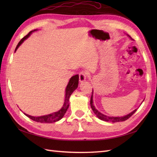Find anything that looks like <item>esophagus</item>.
I'll use <instances>...</instances> for the list:
<instances>
[{"mask_svg": "<svg viewBox=\"0 0 157 157\" xmlns=\"http://www.w3.org/2000/svg\"><path fill=\"white\" fill-rule=\"evenodd\" d=\"M88 75V73L84 71H81L80 73H79V80L80 82H84V81H86V77Z\"/></svg>", "mask_w": 157, "mask_h": 157, "instance_id": "esophagus-1", "label": "esophagus"}]
</instances>
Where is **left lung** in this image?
Segmentation results:
<instances>
[{"label":"left lung","instance_id":"8db88e82","mask_svg":"<svg viewBox=\"0 0 157 157\" xmlns=\"http://www.w3.org/2000/svg\"><path fill=\"white\" fill-rule=\"evenodd\" d=\"M130 37V36H129ZM131 38V37H130ZM92 93H93V90H92ZM90 106H91V108L92 109V111H94V114L97 116V117L98 119H100L101 120H102V121H110V122H113V123H115V122H120V121H124L125 120H127L128 119H129L130 117H131L134 113L137 111V109H135L134 111H132L129 113V114L125 116H123V117H109V116H106L105 115H103L101 112H99L97 109L95 108V106L93 105V96L92 94L91 96V98H90Z\"/></svg>","mask_w":157,"mask_h":157}]
</instances>
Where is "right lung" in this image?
Here are the masks:
<instances>
[{
	"label": "right lung",
	"mask_w": 157,
	"mask_h": 157,
	"mask_svg": "<svg viewBox=\"0 0 157 157\" xmlns=\"http://www.w3.org/2000/svg\"><path fill=\"white\" fill-rule=\"evenodd\" d=\"M37 29H34V30L29 32L28 34L26 35L25 36H24L21 40L19 41V42L18 43L17 46L15 48V51L16 50L19 48V46L21 45L23 42L25 40V39H27L30 34L33 32L36 31ZM79 82V75H73V77H71V79H69V82L68 83L67 86L66 87V90H65V102L63 104V107L58 111L57 112H55L53 113H51V114L49 115H44V116H40V117H33L31 115H29L25 114H24L28 117L29 119H31L32 120L36 122H39V123H54L56 121H59L60 119H61L64 115L65 114V113L67 111V110L69 108V98L70 96L71 95V94L73 93V92L75 90L78 88V82Z\"/></svg>",
	"instance_id": "obj_1"
}]
</instances>
